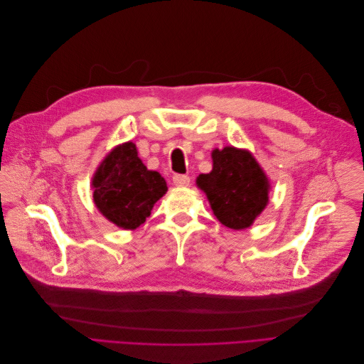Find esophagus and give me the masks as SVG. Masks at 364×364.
Masks as SVG:
<instances>
[{
	"label": "esophagus",
	"mask_w": 364,
	"mask_h": 364,
	"mask_svg": "<svg viewBox=\"0 0 364 364\" xmlns=\"http://www.w3.org/2000/svg\"><path fill=\"white\" fill-rule=\"evenodd\" d=\"M173 183L176 186H188L190 185V178L186 174H174L173 176Z\"/></svg>",
	"instance_id": "esophagus-1"
}]
</instances>
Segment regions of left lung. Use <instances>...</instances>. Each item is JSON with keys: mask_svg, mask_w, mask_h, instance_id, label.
Masks as SVG:
<instances>
[{"mask_svg": "<svg viewBox=\"0 0 364 364\" xmlns=\"http://www.w3.org/2000/svg\"><path fill=\"white\" fill-rule=\"evenodd\" d=\"M211 158L213 170L197 176V188L206 194L220 223L234 230L250 228L269 205L266 171L246 149H214Z\"/></svg>", "mask_w": 364, "mask_h": 364, "instance_id": "left-lung-1", "label": "left lung"}]
</instances>
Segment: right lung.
<instances>
[{
    "label": "right lung",
    "instance_id": "add662e5",
    "mask_svg": "<svg viewBox=\"0 0 364 364\" xmlns=\"http://www.w3.org/2000/svg\"><path fill=\"white\" fill-rule=\"evenodd\" d=\"M91 186L100 214L124 230H134L144 223L153 206L168 190L162 176L142 164L132 141L107 153L92 176Z\"/></svg>",
    "mask_w": 364,
    "mask_h": 364
}]
</instances>
